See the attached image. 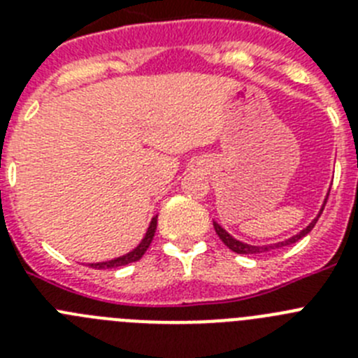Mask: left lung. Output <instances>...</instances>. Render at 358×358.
<instances>
[{
  "instance_id": "1",
  "label": "left lung",
  "mask_w": 358,
  "mask_h": 358,
  "mask_svg": "<svg viewBox=\"0 0 358 358\" xmlns=\"http://www.w3.org/2000/svg\"><path fill=\"white\" fill-rule=\"evenodd\" d=\"M327 201H328V197H327ZM327 201H324V204H327ZM324 204H322V208H321V213H322V210H324ZM321 213L317 215V218L321 217ZM317 218H314V220H312V222H310L308 226L305 227V229L299 231V233H297L296 236H292V238L285 240V242L271 243V245H249V243H243V242H240V240L233 238V236H231L229 233H227V231L224 229V227L218 226L217 222H213V226H215V231H217V235L220 236V240H222V242L226 243V245L231 249V251L238 252V255H262V252L273 251V249L283 248V245H290V243L297 242V240H301L303 236L308 235L310 231H312V227H314L315 222H317Z\"/></svg>"
}]
</instances>
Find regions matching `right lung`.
I'll list each match as a JSON object with an SVG mask.
<instances>
[{
	"mask_svg": "<svg viewBox=\"0 0 358 358\" xmlns=\"http://www.w3.org/2000/svg\"><path fill=\"white\" fill-rule=\"evenodd\" d=\"M156 226H157V217H154L152 218L150 226H148V229H147V235H145V238L141 240V243L138 245V248L132 249V251L127 252V255L120 256V258H115V260L100 262V264H91V267L93 268H115V267H122V265L132 264V262H138L141 256L147 252L148 245H150L152 238H154V233H156Z\"/></svg>",
	"mask_w": 358,
	"mask_h": 358,
	"instance_id": "add662e5",
	"label": "right lung"
}]
</instances>
